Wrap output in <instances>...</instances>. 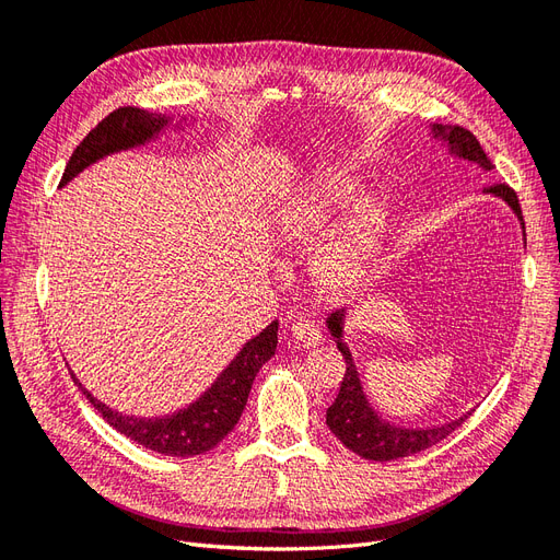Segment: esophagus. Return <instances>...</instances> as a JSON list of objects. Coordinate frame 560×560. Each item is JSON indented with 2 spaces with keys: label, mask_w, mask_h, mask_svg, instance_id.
I'll use <instances>...</instances> for the list:
<instances>
[{
  "label": "esophagus",
  "mask_w": 560,
  "mask_h": 560,
  "mask_svg": "<svg viewBox=\"0 0 560 560\" xmlns=\"http://www.w3.org/2000/svg\"><path fill=\"white\" fill-rule=\"evenodd\" d=\"M292 336H294L296 343L306 346V348H315L322 341V331H319V327L315 325L313 319H299V322H294V325H292Z\"/></svg>",
  "instance_id": "obj_1"
}]
</instances>
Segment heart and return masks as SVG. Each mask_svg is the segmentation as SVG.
Here are the masks:
<instances>
[{"label": "heart", "instance_id": "b5f03b06", "mask_svg": "<svg viewBox=\"0 0 560 560\" xmlns=\"http://www.w3.org/2000/svg\"><path fill=\"white\" fill-rule=\"evenodd\" d=\"M358 196V182L346 177H327L315 189L299 198L287 210V226L299 238L313 241L327 229L334 214L343 212ZM389 226V206L381 196H366L354 206L317 257V276L329 287H348L360 282L374 266Z\"/></svg>", "mask_w": 560, "mask_h": 560}]
</instances>
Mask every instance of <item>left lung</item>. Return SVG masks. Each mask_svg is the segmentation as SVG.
<instances>
[{
	"label": "left lung",
	"mask_w": 560,
	"mask_h": 560,
	"mask_svg": "<svg viewBox=\"0 0 560 560\" xmlns=\"http://www.w3.org/2000/svg\"><path fill=\"white\" fill-rule=\"evenodd\" d=\"M434 132L448 144V151L453 156L477 163L483 167V171H493V163H490L479 140L474 138L467 128L434 126ZM483 191L502 198L523 222L518 196L510 184L486 186ZM327 325H329L331 334L338 338L336 348L341 350L343 360H346V374H343L341 389H338L334 404L327 409V425L338 439H341V444L346 448L358 453L360 457H364V460H378V463L399 460V457L413 455V453H420V451L439 444L442 439H446L451 432H455L467 420L469 413L463 416L460 420H453V422H446V425L430 428V430H404L397 425H389V422L378 418V413L369 406V401L362 393L358 369H354V362H352V354L346 348V343L341 341L343 311L331 313L327 317Z\"/></svg>",
	"instance_id": "obj_1"
}]
</instances>
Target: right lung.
Here are the masks:
<instances>
[{
  "mask_svg": "<svg viewBox=\"0 0 560 560\" xmlns=\"http://www.w3.org/2000/svg\"><path fill=\"white\" fill-rule=\"evenodd\" d=\"M163 126H167V118L161 114H149L140 107L114 109L74 149V154L70 156V163H67L62 173L60 186L70 182L74 175L83 171V167H89L97 159L154 138ZM276 346L278 322L273 319L259 336H254L252 341L245 343V348L238 352V358L222 371V376L214 381V385L206 395L194 401L189 409L167 418H130L118 413L109 409L107 404L91 397L86 389H83V385L74 376L72 378L74 385L95 406L97 413H103V418L114 430L156 453L173 457H194L212 451L235 428V422H238L247 404L254 376H257L259 369L273 358Z\"/></svg>",
  "mask_w": 560,
  "mask_h": 560,
  "instance_id": "right-lung-1",
  "label": "right lung"
}]
</instances>
